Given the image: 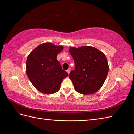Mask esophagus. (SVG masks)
Returning a JSON list of instances; mask_svg holds the SVG:
<instances>
[{
  "mask_svg": "<svg viewBox=\"0 0 134 134\" xmlns=\"http://www.w3.org/2000/svg\"><path fill=\"white\" fill-rule=\"evenodd\" d=\"M66 71H67V72H68V74H69L70 72V70L69 69H68V70H66Z\"/></svg>",
  "mask_w": 134,
  "mask_h": 134,
  "instance_id": "1",
  "label": "esophagus"
}]
</instances>
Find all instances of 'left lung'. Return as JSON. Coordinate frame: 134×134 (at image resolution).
I'll list each match as a JSON object with an SVG mask.
<instances>
[{
    "label": "left lung",
    "mask_w": 134,
    "mask_h": 134,
    "mask_svg": "<svg viewBox=\"0 0 134 134\" xmlns=\"http://www.w3.org/2000/svg\"><path fill=\"white\" fill-rule=\"evenodd\" d=\"M69 52L74 61L75 69L69 77L75 91L83 94H91L98 91L108 72L105 55L92 46L70 47Z\"/></svg>",
    "instance_id": "left-lung-1"
}]
</instances>
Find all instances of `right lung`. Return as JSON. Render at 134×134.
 <instances>
[{"instance_id": "1", "label": "right lung", "mask_w": 134, "mask_h": 134, "mask_svg": "<svg viewBox=\"0 0 134 134\" xmlns=\"http://www.w3.org/2000/svg\"><path fill=\"white\" fill-rule=\"evenodd\" d=\"M62 46L44 43L32 51L26 62V73L33 86L40 92L50 94L57 92L63 80L68 76L56 56Z\"/></svg>"}]
</instances>
